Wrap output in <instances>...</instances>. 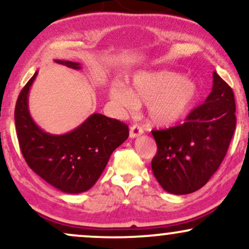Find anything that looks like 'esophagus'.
I'll return each instance as SVG.
<instances>
[{
  "label": "esophagus",
  "mask_w": 249,
  "mask_h": 249,
  "mask_svg": "<svg viewBox=\"0 0 249 249\" xmlns=\"http://www.w3.org/2000/svg\"><path fill=\"white\" fill-rule=\"evenodd\" d=\"M142 128L141 126H138V125H132V126L130 127V138H138L139 136H142Z\"/></svg>",
  "instance_id": "34e87169"
}]
</instances>
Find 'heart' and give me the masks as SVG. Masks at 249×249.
I'll use <instances>...</instances> for the list:
<instances>
[{"mask_svg": "<svg viewBox=\"0 0 249 249\" xmlns=\"http://www.w3.org/2000/svg\"><path fill=\"white\" fill-rule=\"evenodd\" d=\"M110 98L125 111L147 105V118L153 126L171 127L190 115L200 98V87L174 71H142L133 76L130 89L113 84Z\"/></svg>", "mask_w": 249, "mask_h": 249, "instance_id": "1", "label": "heart"}]
</instances>
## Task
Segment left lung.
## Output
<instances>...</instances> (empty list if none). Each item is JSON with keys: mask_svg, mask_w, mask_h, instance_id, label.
Returning a JSON list of instances; mask_svg holds the SVG:
<instances>
[{"mask_svg": "<svg viewBox=\"0 0 249 249\" xmlns=\"http://www.w3.org/2000/svg\"><path fill=\"white\" fill-rule=\"evenodd\" d=\"M235 124L232 89L214 71L212 91L184 124L152 131L158 151L151 166L157 181L177 196L206 185L224 160Z\"/></svg>", "mask_w": 249, "mask_h": 249, "instance_id": "left-lung-1", "label": "left lung"}]
</instances>
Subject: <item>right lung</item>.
I'll return each mask as SVG.
<instances>
[{"mask_svg": "<svg viewBox=\"0 0 249 249\" xmlns=\"http://www.w3.org/2000/svg\"><path fill=\"white\" fill-rule=\"evenodd\" d=\"M55 62L71 69H82L76 62ZM37 73L22 89L15 107L16 132L22 154L31 170L51 186L69 194L85 192L96 184L113 151L127 139V125L92 113L70 132H45L34 122L28 105Z\"/></svg>", "mask_w": 249, "mask_h": 249, "instance_id": "right-lung-1", "label": "right lung"}]
</instances>
